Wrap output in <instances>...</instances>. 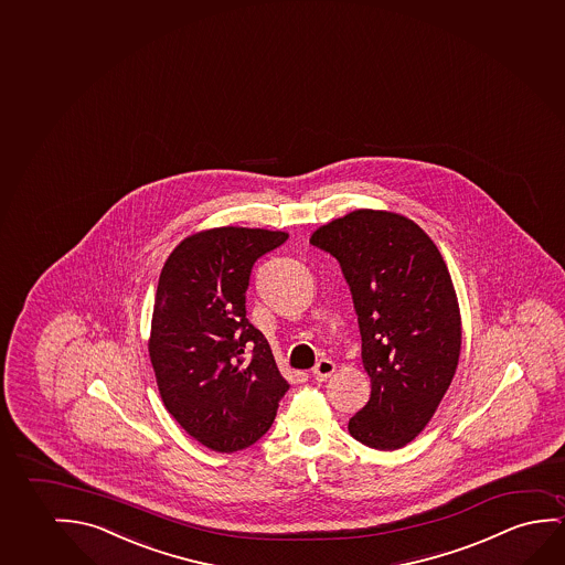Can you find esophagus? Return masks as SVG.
Segmentation results:
<instances>
[{
  "label": "esophagus",
  "instance_id": "1",
  "mask_svg": "<svg viewBox=\"0 0 565 565\" xmlns=\"http://www.w3.org/2000/svg\"><path fill=\"white\" fill-rule=\"evenodd\" d=\"M334 372V364L329 360V358H321L318 364L313 366L311 370V375H313V380H318V382H327Z\"/></svg>",
  "mask_w": 565,
  "mask_h": 565
}]
</instances>
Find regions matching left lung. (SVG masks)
<instances>
[{
  "label": "left lung",
  "instance_id": "1",
  "mask_svg": "<svg viewBox=\"0 0 565 565\" xmlns=\"http://www.w3.org/2000/svg\"><path fill=\"white\" fill-rule=\"evenodd\" d=\"M349 282L372 395L350 436L380 451L420 434L451 385L461 313L436 244L406 216L358 209L313 232Z\"/></svg>",
  "mask_w": 565,
  "mask_h": 565
}]
</instances>
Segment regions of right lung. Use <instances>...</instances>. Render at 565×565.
<instances>
[{"label":"right lung","instance_id":"right-lung-1","mask_svg":"<svg viewBox=\"0 0 565 565\" xmlns=\"http://www.w3.org/2000/svg\"><path fill=\"white\" fill-rule=\"evenodd\" d=\"M287 239V232L238 226L199 232L160 273L149 341L160 397L191 437L218 454L255 444L290 387L246 318L255 262Z\"/></svg>","mask_w":565,"mask_h":565}]
</instances>
